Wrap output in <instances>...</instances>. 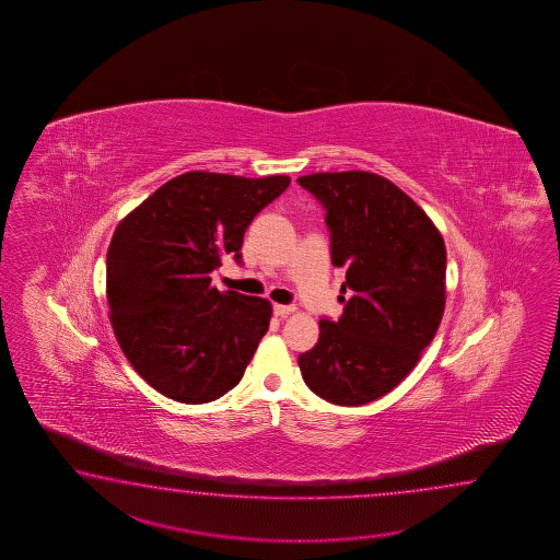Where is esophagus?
Returning a JSON list of instances; mask_svg holds the SVG:
<instances>
[{"label": "esophagus", "mask_w": 560, "mask_h": 560, "mask_svg": "<svg viewBox=\"0 0 560 560\" xmlns=\"http://www.w3.org/2000/svg\"><path fill=\"white\" fill-rule=\"evenodd\" d=\"M275 314L276 316H288V314H292L296 306H292V304H275Z\"/></svg>", "instance_id": "1"}]
</instances>
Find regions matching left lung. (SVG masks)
I'll return each instance as SVG.
<instances>
[{
  "label": "left lung",
  "mask_w": 560,
  "mask_h": 560,
  "mask_svg": "<svg viewBox=\"0 0 560 560\" xmlns=\"http://www.w3.org/2000/svg\"><path fill=\"white\" fill-rule=\"evenodd\" d=\"M298 184L326 210L330 258L350 292L338 320L322 318L318 345L298 366L326 402L369 405L405 381L439 330L444 240L412 198L376 174L322 172Z\"/></svg>",
  "instance_id": "1"
}]
</instances>
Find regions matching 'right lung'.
<instances>
[{
    "mask_svg": "<svg viewBox=\"0 0 560 560\" xmlns=\"http://www.w3.org/2000/svg\"><path fill=\"white\" fill-rule=\"evenodd\" d=\"M288 186L285 176L188 172L119 222L106 260L112 326L133 370L158 393L203 405L242 381L272 306L218 292L210 275L226 256L242 264L244 232Z\"/></svg>",
    "mask_w": 560,
    "mask_h": 560,
    "instance_id": "add662e5",
    "label": "right lung"
}]
</instances>
